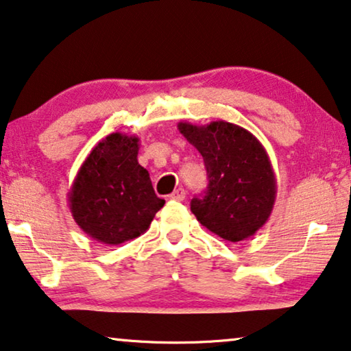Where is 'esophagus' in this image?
Returning a JSON list of instances; mask_svg holds the SVG:
<instances>
[{
  "label": "esophagus",
  "instance_id": "1",
  "mask_svg": "<svg viewBox=\"0 0 351 351\" xmlns=\"http://www.w3.org/2000/svg\"><path fill=\"white\" fill-rule=\"evenodd\" d=\"M170 198H171V200H176V202H182L186 198V191L182 189V187H178V189L171 192Z\"/></svg>",
  "mask_w": 351,
  "mask_h": 351
}]
</instances>
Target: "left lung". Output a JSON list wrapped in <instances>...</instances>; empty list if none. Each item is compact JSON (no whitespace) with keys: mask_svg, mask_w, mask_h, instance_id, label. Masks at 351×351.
<instances>
[{"mask_svg":"<svg viewBox=\"0 0 351 351\" xmlns=\"http://www.w3.org/2000/svg\"><path fill=\"white\" fill-rule=\"evenodd\" d=\"M178 129L206 167L205 195L191 202L197 221L230 243L257 233L268 222L277 193L265 146L247 129L222 119L205 125L178 123Z\"/></svg>","mask_w":351,"mask_h":351,"instance_id":"8db88e82","label":"left lung"}]
</instances>
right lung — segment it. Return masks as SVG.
I'll return each mask as SVG.
<instances>
[{"label":"right lung","instance_id":"obj_1","mask_svg":"<svg viewBox=\"0 0 351 351\" xmlns=\"http://www.w3.org/2000/svg\"><path fill=\"white\" fill-rule=\"evenodd\" d=\"M137 135L113 132L77 171L67 202L77 226L94 241L118 245L143 234L164 206L148 170L138 164Z\"/></svg>","mask_w":351,"mask_h":351}]
</instances>
